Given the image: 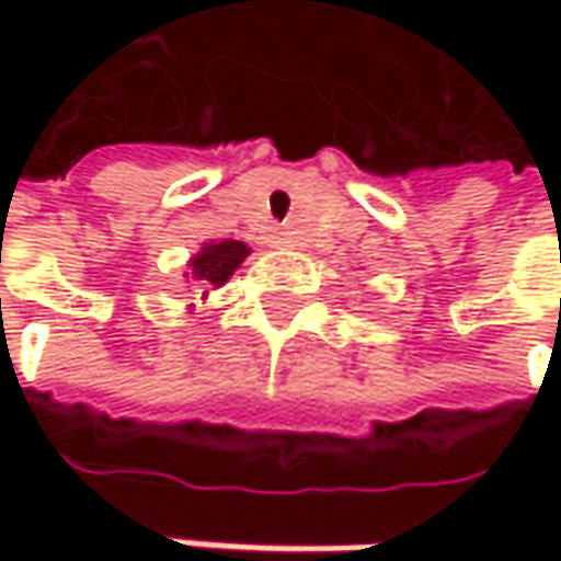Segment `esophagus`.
Instances as JSON below:
<instances>
[{
    "label": "esophagus",
    "mask_w": 561,
    "mask_h": 561,
    "mask_svg": "<svg viewBox=\"0 0 561 561\" xmlns=\"http://www.w3.org/2000/svg\"><path fill=\"white\" fill-rule=\"evenodd\" d=\"M271 243H274V247H287V243H290V233H287V230H274V233H271Z\"/></svg>",
    "instance_id": "esophagus-1"
}]
</instances>
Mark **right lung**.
<instances>
[{"instance_id":"1","label":"right lung","mask_w":561,"mask_h":561,"mask_svg":"<svg viewBox=\"0 0 561 561\" xmlns=\"http://www.w3.org/2000/svg\"><path fill=\"white\" fill-rule=\"evenodd\" d=\"M247 255H249V249L243 247V243H237V240L208 243V247L193 259V265H190V277H193L196 284H203L205 290H208V287H221L227 277L240 268V262H243Z\"/></svg>"}]
</instances>
